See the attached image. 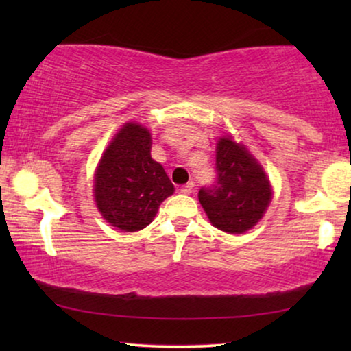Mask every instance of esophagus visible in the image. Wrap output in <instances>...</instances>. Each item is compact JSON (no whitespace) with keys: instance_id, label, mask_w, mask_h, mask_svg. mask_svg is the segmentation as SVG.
Listing matches in <instances>:
<instances>
[{"instance_id":"obj_1","label":"esophagus","mask_w":351,"mask_h":351,"mask_svg":"<svg viewBox=\"0 0 351 351\" xmlns=\"http://www.w3.org/2000/svg\"><path fill=\"white\" fill-rule=\"evenodd\" d=\"M193 190H195V184H193V182H190V184L180 186V193H184V195L193 193Z\"/></svg>"}]
</instances>
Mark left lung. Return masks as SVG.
Masks as SVG:
<instances>
[{"instance_id":"1","label":"left lung","mask_w":351,"mask_h":351,"mask_svg":"<svg viewBox=\"0 0 351 351\" xmlns=\"http://www.w3.org/2000/svg\"><path fill=\"white\" fill-rule=\"evenodd\" d=\"M215 182L203 186L198 198L215 228L244 233L257 225L271 201V185L263 167L232 136L219 138L215 148Z\"/></svg>"}]
</instances>
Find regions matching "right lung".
I'll return each instance as SVG.
<instances>
[{"label":"right lung","instance_id":"add662e5","mask_svg":"<svg viewBox=\"0 0 351 351\" xmlns=\"http://www.w3.org/2000/svg\"><path fill=\"white\" fill-rule=\"evenodd\" d=\"M152 136L138 123H126L110 142L94 174L99 213L121 232H138L174 193V185L150 155Z\"/></svg>","mask_w":351,"mask_h":351}]
</instances>
